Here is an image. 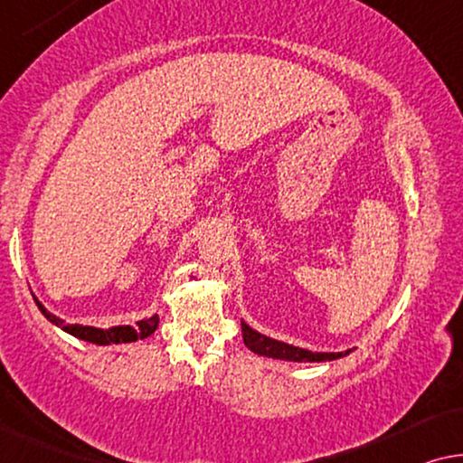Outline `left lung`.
<instances>
[{
    "label": "left lung",
    "mask_w": 463,
    "mask_h": 463,
    "mask_svg": "<svg viewBox=\"0 0 463 463\" xmlns=\"http://www.w3.org/2000/svg\"><path fill=\"white\" fill-rule=\"evenodd\" d=\"M241 331H243V342L245 346L260 356H269V359H281V361H296V363H323V361H335L342 356L350 354L346 353H310L306 348L291 346V344L272 340L269 335L258 334L256 329H251L245 321H241Z\"/></svg>",
    "instance_id": "1"
}]
</instances>
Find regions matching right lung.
<instances>
[{
	"mask_svg": "<svg viewBox=\"0 0 463 463\" xmlns=\"http://www.w3.org/2000/svg\"><path fill=\"white\" fill-rule=\"evenodd\" d=\"M37 308L43 312V317L48 318L52 325L61 327L67 334L80 337L83 342H92L99 344V346H109V344H128V342H138L145 340L153 334L155 329L159 327V317L153 315L145 318V321H138L136 325H117V327L110 329H99V327H90V325H67L61 317L52 315L50 310H45V306L39 302V299L33 296Z\"/></svg>",
	"mask_w": 463,
	"mask_h": 463,
	"instance_id": "add662e5",
	"label": "right lung"
}]
</instances>
